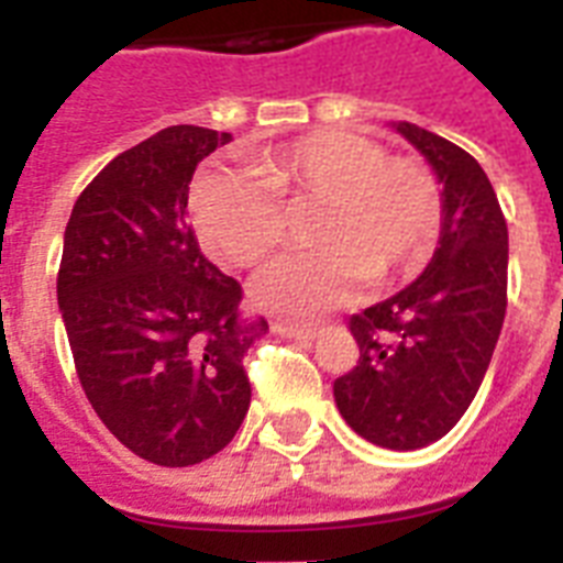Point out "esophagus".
Instances as JSON below:
<instances>
[{
    "label": "esophagus",
    "mask_w": 563,
    "mask_h": 563,
    "mask_svg": "<svg viewBox=\"0 0 563 563\" xmlns=\"http://www.w3.org/2000/svg\"><path fill=\"white\" fill-rule=\"evenodd\" d=\"M274 333L286 335V339H316L318 324H300V321H277Z\"/></svg>",
    "instance_id": "obj_1"
}]
</instances>
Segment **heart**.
<instances>
[{"label":"heart","instance_id":"heart-1","mask_svg":"<svg viewBox=\"0 0 563 563\" xmlns=\"http://www.w3.org/2000/svg\"><path fill=\"white\" fill-rule=\"evenodd\" d=\"M195 230L212 254L256 265L289 236V216L316 207L307 242L256 274L254 300L286 316H316L376 286L409 277L438 236L435 178L411 157H388L368 136L312 131L251 161V175L210 172L192 189Z\"/></svg>","mask_w":563,"mask_h":563}]
</instances>
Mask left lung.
<instances>
[{
    "mask_svg": "<svg viewBox=\"0 0 563 563\" xmlns=\"http://www.w3.org/2000/svg\"><path fill=\"white\" fill-rule=\"evenodd\" d=\"M397 131L441 184V239L418 280L351 316L360 362L333 397L365 441L420 450L462 420L485 379L508 303V228L471 154L427 128Z\"/></svg>",
    "mask_w": 563,
    "mask_h": 563,
    "instance_id": "obj_1",
    "label": "left lung"
}]
</instances>
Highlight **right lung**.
<instances>
[{"label":"right lung","mask_w":563,"mask_h":563,"mask_svg":"<svg viewBox=\"0 0 563 563\" xmlns=\"http://www.w3.org/2000/svg\"><path fill=\"white\" fill-rule=\"evenodd\" d=\"M230 134L172 125L128 148L73 207L57 268L81 388L101 423L161 467H189L233 441L251 406L242 368L268 333L242 318V286L187 224L195 166Z\"/></svg>","instance_id":"add662e5"}]
</instances>
